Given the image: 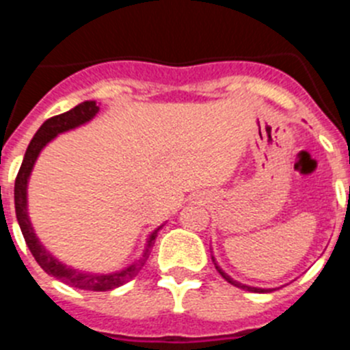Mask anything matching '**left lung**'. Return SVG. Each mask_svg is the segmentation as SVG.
<instances>
[{"instance_id": "obj_1", "label": "left lung", "mask_w": 350, "mask_h": 350, "mask_svg": "<svg viewBox=\"0 0 350 350\" xmlns=\"http://www.w3.org/2000/svg\"><path fill=\"white\" fill-rule=\"evenodd\" d=\"M215 268H217V271H219V273H221L222 277H224V279L228 280V282H230V284H233V286H237V287H240V289L250 291V293H268V291H273V289H259V287L245 286V284H240V282H237V280H233V279H231L230 275H228V273H224V271L221 270V267H217V262H215Z\"/></svg>"}]
</instances>
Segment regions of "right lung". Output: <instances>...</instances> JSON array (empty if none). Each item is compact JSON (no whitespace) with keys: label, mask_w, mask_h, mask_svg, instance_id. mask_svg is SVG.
Listing matches in <instances>:
<instances>
[{"label":"right lung","mask_w":350,"mask_h":350,"mask_svg":"<svg viewBox=\"0 0 350 350\" xmlns=\"http://www.w3.org/2000/svg\"><path fill=\"white\" fill-rule=\"evenodd\" d=\"M98 112H100V107H96V101H83V103L77 105L75 108H71L68 112L45 120V122L40 126V129L36 131L35 137H33V140L29 142V145H27L23 165H21L17 178H15L14 189L15 215H17L18 226H21V231H23L24 240H26L33 258H35L36 262L43 268V271H47L49 275H52L55 279L63 280L68 286H73L77 287V289L83 291H110L135 279V277L140 273V270L144 268L145 262H147L150 249L154 247V240H156L157 233H159V230L163 228V226H159V228H156V230L150 233L147 243H145L144 254H142L140 259H137L133 265L122 268V270L112 271V273H85V271L66 267V265H63L59 259H55L54 256L40 243L38 237H36L35 230H33V226H31L29 215H27V182H29V175L31 172H33V166H35L36 159H38L40 152H42V148L45 147L49 142L54 140V138L57 137V135H61V133H66L70 131V129H75L79 128V126L85 124V122H89L91 119H94V116Z\"/></svg>","instance_id":"add662e5"}]
</instances>
